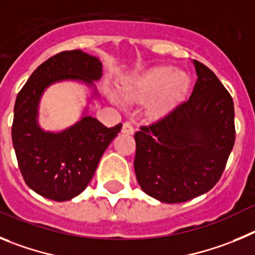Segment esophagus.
I'll list each match as a JSON object with an SVG mask.
<instances>
[{"label": "esophagus", "mask_w": 255, "mask_h": 255, "mask_svg": "<svg viewBox=\"0 0 255 255\" xmlns=\"http://www.w3.org/2000/svg\"><path fill=\"white\" fill-rule=\"evenodd\" d=\"M122 132L127 133V134H132V133L134 132V129H133L132 125H130L129 122H125L122 126Z\"/></svg>", "instance_id": "obj_1"}]
</instances>
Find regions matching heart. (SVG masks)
<instances>
[{"instance_id": "obj_1", "label": "heart", "mask_w": 255, "mask_h": 255, "mask_svg": "<svg viewBox=\"0 0 255 255\" xmlns=\"http://www.w3.org/2000/svg\"><path fill=\"white\" fill-rule=\"evenodd\" d=\"M188 86L189 77L187 73L175 71L171 66H157L123 82L121 93L128 102H141L152 95L146 105V111L152 118H159L182 99ZM112 99L117 104H122L116 95H112Z\"/></svg>"}]
</instances>
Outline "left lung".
<instances>
[{
	"instance_id": "left-lung-1",
	"label": "left lung",
	"mask_w": 255,
	"mask_h": 255,
	"mask_svg": "<svg viewBox=\"0 0 255 255\" xmlns=\"http://www.w3.org/2000/svg\"><path fill=\"white\" fill-rule=\"evenodd\" d=\"M189 99L134 133V173L144 193L182 203L212 189L235 143L234 102L217 76L194 59Z\"/></svg>"
}]
</instances>
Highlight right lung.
<instances>
[{"label": "right lung", "mask_w": 255, "mask_h": 255, "mask_svg": "<svg viewBox=\"0 0 255 255\" xmlns=\"http://www.w3.org/2000/svg\"><path fill=\"white\" fill-rule=\"evenodd\" d=\"M102 76V63L81 50H65L43 62L17 94L11 134L19 169L27 187L57 202L79 196L93 179L103 153L122 123L105 127L90 116L61 133L44 132L36 123L39 98L61 80Z\"/></svg>", "instance_id": "right-lung-1"}]
</instances>
